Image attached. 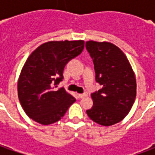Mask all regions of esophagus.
I'll return each mask as SVG.
<instances>
[{
	"label": "esophagus",
	"mask_w": 155,
	"mask_h": 155,
	"mask_svg": "<svg viewBox=\"0 0 155 155\" xmlns=\"http://www.w3.org/2000/svg\"><path fill=\"white\" fill-rule=\"evenodd\" d=\"M87 96V94H78V98L79 99H82V98L86 97Z\"/></svg>",
	"instance_id": "obj_1"
}]
</instances>
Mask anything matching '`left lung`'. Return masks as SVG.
I'll list each match as a JSON object with an SVG mask.
<instances>
[{"mask_svg":"<svg viewBox=\"0 0 155 155\" xmlns=\"http://www.w3.org/2000/svg\"><path fill=\"white\" fill-rule=\"evenodd\" d=\"M88 52L93 60L95 81L101 89L91 94L93 106L88 116L103 126H110L124 119L136 97V79L126 55L110 42L88 41Z\"/></svg>","mask_w":155,"mask_h":155,"instance_id":"1","label":"left lung"}]
</instances>
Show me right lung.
Here are the masks:
<instances>
[{"instance_id":"right-lung-1","label":"right lung","mask_w":155,"mask_h":155,"mask_svg":"<svg viewBox=\"0 0 155 155\" xmlns=\"http://www.w3.org/2000/svg\"><path fill=\"white\" fill-rule=\"evenodd\" d=\"M84 41H48L29 55L18 79L17 91L23 110L31 120L48 125L64 116L75 101L64 88H57L65 64L81 54Z\"/></svg>"}]
</instances>
